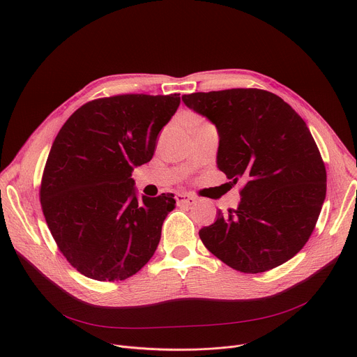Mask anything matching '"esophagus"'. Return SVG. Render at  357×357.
<instances>
[{
    "label": "esophagus",
    "mask_w": 357,
    "mask_h": 357,
    "mask_svg": "<svg viewBox=\"0 0 357 357\" xmlns=\"http://www.w3.org/2000/svg\"><path fill=\"white\" fill-rule=\"evenodd\" d=\"M176 202H178V205H195L196 197L189 193H178Z\"/></svg>",
    "instance_id": "1"
}]
</instances>
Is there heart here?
<instances>
[{
	"label": "heart",
	"instance_id": "b5f03b06",
	"mask_svg": "<svg viewBox=\"0 0 357 357\" xmlns=\"http://www.w3.org/2000/svg\"><path fill=\"white\" fill-rule=\"evenodd\" d=\"M195 120H199V119H197V117H195Z\"/></svg>",
	"mask_w": 357,
	"mask_h": 357
}]
</instances>
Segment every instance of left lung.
<instances>
[{
  "mask_svg": "<svg viewBox=\"0 0 357 357\" xmlns=\"http://www.w3.org/2000/svg\"><path fill=\"white\" fill-rule=\"evenodd\" d=\"M219 132L218 167L241 200L227 216L199 230L205 247L229 267L257 274L273 270L305 245L318 222L326 169L301 116L274 93L227 89L182 96Z\"/></svg>",
  "mask_w": 357,
  "mask_h": 357,
  "instance_id": "1",
  "label": "left lung"
}]
</instances>
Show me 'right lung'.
Segmentation results:
<instances>
[{
  "instance_id": "1",
  "label": "right lung",
  "mask_w": 357,
  "mask_h": 357,
  "mask_svg": "<svg viewBox=\"0 0 357 357\" xmlns=\"http://www.w3.org/2000/svg\"><path fill=\"white\" fill-rule=\"evenodd\" d=\"M179 94H119L77 109L45 164L40 206L61 252L80 274L123 281L154 256L172 193L137 199L134 167L151 161Z\"/></svg>"
}]
</instances>
